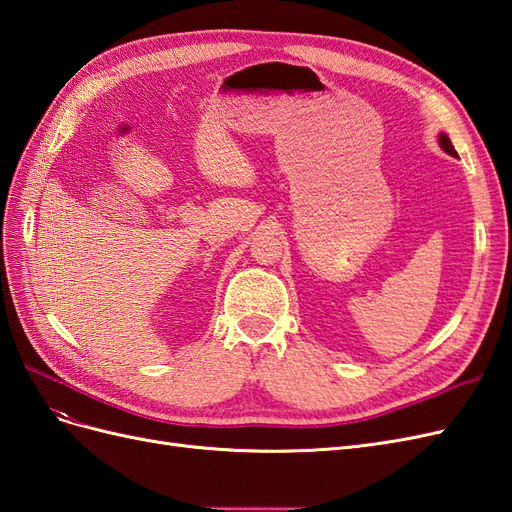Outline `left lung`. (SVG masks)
I'll return each mask as SVG.
<instances>
[{
	"mask_svg": "<svg viewBox=\"0 0 512 512\" xmlns=\"http://www.w3.org/2000/svg\"><path fill=\"white\" fill-rule=\"evenodd\" d=\"M438 141H440V147L448 153V156L457 158V151H455V147H453V143H451V138H448L446 134H440V136H438Z\"/></svg>",
	"mask_w": 512,
	"mask_h": 512,
	"instance_id": "obj_1",
	"label": "left lung"
}]
</instances>
